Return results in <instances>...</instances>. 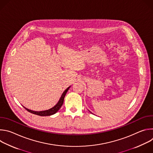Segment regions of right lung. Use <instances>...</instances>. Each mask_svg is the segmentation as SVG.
I'll return each mask as SVG.
<instances>
[{
  "mask_svg": "<svg viewBox=\"0 0 153 153\" xmlns=\"http://www.w3.org/2000/svg\"><path fill=\"white\" fill-rule=\"evenodd\" d=\"M70 88V87H68V88H67L66 90H65V91L63 93L59 101L58 102V103L54 106L52 108L50 109V110H46V111H32V110H28V109L25 108V110H27L28 112L31 113H33L34 114H36V115H38V116H51V115H53L54 114H55L56 113H57L59 110V109L61 108V106H62L63 103V100H64V97L65 96V95H66L68 89Z\"/></svg>",
  "mask_w": 153,
  "mask_h": 153,
  "instance_id": "1",
  "label": "right lung"
}]
</instances>
